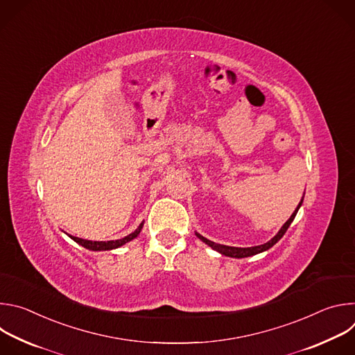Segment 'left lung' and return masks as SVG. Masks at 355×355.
<instances>
[{"label":"left lung","instance_id":"left-lung-1","mask_svg":"<svg viewBox=\"0 0 355 355\" xmlns=\"http://www.w3.org/2000/svg\"><path fill=\"white\" fill-rule=\"evenodd\" d=\"M302 202H303V198H302V200L299 202V205H297V208L295 209V212L291 215V218L285 222V225L281 227V230L270 240V241H267V243H264V244H260V245H254V247H245V248H243V247H230V245H223V244H218V243H214V241H211V240H208V239H205L204 236H200V234H198L196 233V236L204 241V243H207L208 245H211L214 250H216V251H219L220 254H223V256H227V257H234V259H244V257H250V256H254V254H259V252H263V251H266V250H268V248H271L284 234H285V232L288 230V227H289V225L292 223V220L295 219V216H296V214H297V209L300 208V205H302Z\"/></svg>","mask_w":355,"mask_h":355}]
</instances>
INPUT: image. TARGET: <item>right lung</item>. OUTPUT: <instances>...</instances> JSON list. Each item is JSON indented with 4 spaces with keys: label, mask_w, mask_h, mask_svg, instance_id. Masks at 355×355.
<instances>
[{
    "label": "right lung",
    "mask_w": 355,
    "mask_h": 355,
    "mask_svg": "<svg viewBox=\"0 0 355 355\" xmlns=\"http://www.w3.org/2000/svg\"><path fill=\"white\" fill-rule=\"evenodd\" d=\"M143 227V223H140V226L130 234H128L126 237L123 239H119V240H110V241H92V240H84V239H80V237H74V236H70L76 243L81 244L83 247L88 248V250H92V251H101V250H112V248H118L121 245H123L125 243L133 240L135 237H137V234L140 233Z\"/></svg>",
    "instance_id": "right-lung-1"
}]
</instances>
